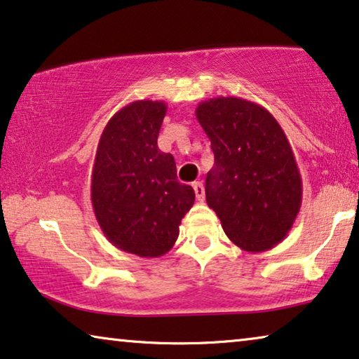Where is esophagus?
Returning a JSON list of instances; mask_svg holds the SVG:
<instances>
[{
	"instance_id": "34e87169",
	"label": "esophagus",
	"mask_w": 359,
	"mask_h": 359,
	"mask_svg": "<svg viewBox=\"0 0 359 359\" xmlns=\"http://www.w3.org/2000/svg\"><path fill=\"white\" fill-rule=\"evenodd\" d=\"M193 190L196 193V200L203 203L204 201V185L201 182H193Z\"/></svg>"
}]
</instances>
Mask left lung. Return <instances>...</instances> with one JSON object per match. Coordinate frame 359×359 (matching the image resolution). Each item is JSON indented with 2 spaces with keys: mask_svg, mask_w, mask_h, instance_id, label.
<instances>
[{
  "mask_svg": "<svg viewBox=\"0 0 359 359\" xmlns=\"http://www.w3.org/2000/svg\"><path fill=\"white\" fill-rule=\"evenodd\" d=\"M195 115L214 151L208 206L243 251L275 248L291 231L302 204V177L280 123L266 108L241 97L200 102Z\"/></svg>",
  "mask_w": 359,
  "mask_h": 359,
  "instance_id": "1",
  "label": "left lung"
}]
</instances>
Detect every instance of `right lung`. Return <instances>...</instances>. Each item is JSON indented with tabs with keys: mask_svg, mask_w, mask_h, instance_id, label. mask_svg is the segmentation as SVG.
Masks as SVG:
<instances>
[{
	"mask_svg": "<svg viewBox=\"0 0 359 359\" xmlns=\"http://www.w3.org/2000/svg\"><path fill=\"white\" fill-rule=\"evenodd\" d=\"M168 105L135 100L107 123L95 153L90 201L113 246L139 257H161L179 238V225L195 203L177 180L174 156L158 149Z\"/></svg>",
	"mask_w": 359,
	"mask_h": 359,
	"instance_id": "right-lung-1",
	"label": "right lung"
}]
</instances>
